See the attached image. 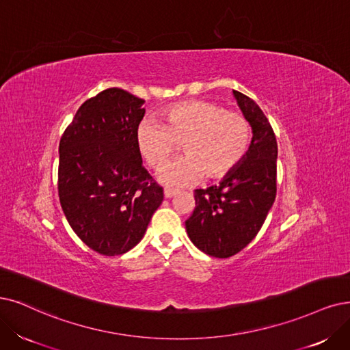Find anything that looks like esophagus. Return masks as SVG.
I'll use <instances>...</instances> for the list:
<instances>
[{"label": "esophagus", "mask_w": 350, "mask_h": 350, "mask_svg": "<svg viewBox=\"0 0 350 350\" xmlns=\"http://www.w3.org/2000/svg\"><path fill=\"white\" fill-rule=\"evenodd\" d=\"M177 193V190H173V189H168V187H165L164 189V196L167 198V199H170V198H173L174 195Z\"/></svg>", "instance_id": "obj_1"}]
</instances>
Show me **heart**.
Wrapping results in <instances>:
<instances>
[{"instance_id":"1","label":"heart","mask_w":350,"mask_h":350,"mask_svg":"<svg viewBox=\"0 0 350 350\" xmlns=\"http://www.w3.org/2000/svg\"><path fill=\"white\" fill-rule=\"evenodd\" d=\"M161 124L142 121L137 128V147L146 163L159 170L182 146L186 157L168 164L160 180L182 187L196 183L204 174L216 180L232 173L245 159L252 141L247 116L226 111L211 100H183L167 107Z\"/></svg>"}]
</instances>
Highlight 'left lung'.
I'll return each mask as SVG.
<instances>
[{
  "label": "left lung",
  "mask_w": 350,
  "mask_h": 350,
  "mask_svg": "<svg viewBox=\"0 0 350 350\" xmlns=\"http://www.w3.org/2000/svg\"><path fill=\"white\" fill-rule=\"evenodd\" d=\"M252 126L251 147L234 172L217 186L193 191L196 206L186 230L196 247L216 258H229L256 237L277 195V139L256 103L234 90Z\"/></svg>",
  "instance_id": "left-lung-1"
}]
</instances>
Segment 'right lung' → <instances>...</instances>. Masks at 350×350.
Here are the masks:
<instances>
[{"mask_svg": "<svg viewBox=\"0 0 350 350\" xmlns=\"http://www.w3.org/2000/svg\"><path fill=\"white\" fill-rule=\"evenodd\" d=\"M142 103L120 88L102 90L82 103L60 138L63 213L75 234L100 255L134 248L164 198L137 147Z\"/></svg>", "mask_w": 350, "mask_h": 350, "instance_id": "obj_1", "label": "right lung"}]
</instances>
